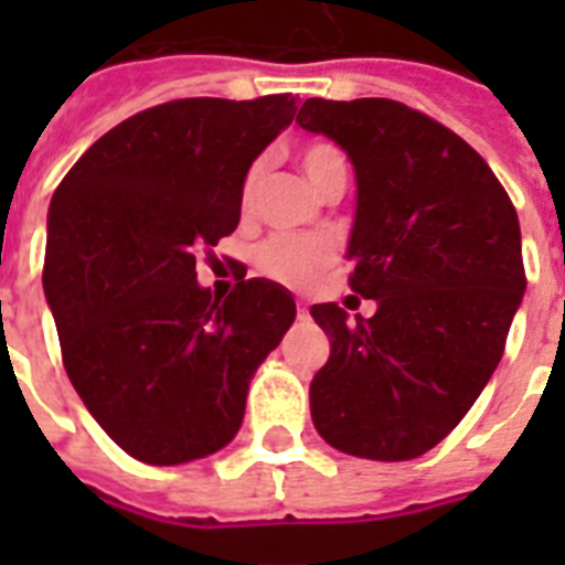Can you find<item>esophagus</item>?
Here are the masks:
<instances>
[{
  "instance_id": "1",
  "label": "esophagus",
  "mask_w": 565,
  "mask_h": 565,
  "mask_svg": "<svg viewBox=\"0 0 565 565\" xmlns=\"http://www.w3.org/2000/svg\"><path fill=\"white\" fill-rule=\"evenodd\" d=\"M296 313H299V319L308 317V305H305V301H296Z\"/></svg>"
}]
</instances>
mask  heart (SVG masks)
<instances>
[{
	"label": "heart",
	"mask_w": 565,
	"mask_h": 565,
	"mask_svg": "<svg viewBox=\"0 0 565 565\" xmlns=\"http://www.w3.org/2000/svg\"><path fill=\"white\" fill-rule=\"evenodd\" d=\"M305 179L310 188L326 195L328 190L345 188L349 179V163L340 146L331 140H308L299 146L296 152ZM264 181V161H255L243 175V188H239V207L248 213L255 207L257 190ZM334 260V243L317 234H273L255 248V266L257 273L273 278L287 287H308L328 264Z\"/></svg>",
	"instance_id": "b5f03b06"
}]
</instances>
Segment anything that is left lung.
Wrapping results in <instances>:
<instances>
[{
	"instance_id": "8db88e82",
	"label": "left lung",
	"mask_w": 565,
	"mask_h": 565,
	"mask_svg": "<svg viewBox=\"0 0 565 565\" xmlns=\"http://www.w3.org/2000/svg\"><path fill=\"white\" fill-rule=\"evenodd\" d=\"M301 128L354 167L352 322L313 305L331 358L310 381L319 437L366 460H413L463 419L504 354L525 296L516 207L481 154L393 99H308Z\"/></svg>"
}]
</instances>
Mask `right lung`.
<instances>
[{"mask_svg":"<svg viewBox=\"0 0 565 565\" xmlns=\"http://www.w3.org/2000/svg\"><path fill=\"white\" fill-rule=\"evenodd\" d=\"M292 117L290 93L167 102L99 137L52 195L43 292L66 375L143 463L228 446L248 381L296 319L281 284L239 278L213 299L195 281L199 248L237 228L243 175Z\"/></svg>","mask_w":565,"mask_h":565,"instance_id":"1","label":"right lung"}]
</instances>
